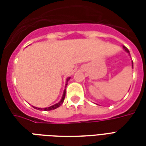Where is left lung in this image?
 <instances>
[{
  "instance_id": "left-lung-1",
  "label": "left lung",
  "mask_w": 146,
  "mask_h": 146,
  "mask_svg": "<svg viewBox=\"0 0 146 146\" xmlns=\"http://www.w3.org/2000/svg\"><path fill=\"white\" fill-rule=\"evenodd\" d=\"M123 49H124V51H125L127 53H128V54L130 55V51H129L128 49L126 48V47H124V46H123ZM132 68H133V61H132Z\"/></svg>"
}]
</instances>
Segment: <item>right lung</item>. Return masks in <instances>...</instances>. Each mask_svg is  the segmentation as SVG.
Masks as SVG:
<instances>
[{"mask_svg": "<svg viewBox=\"0 0 146 146\" xmlns=\"http://www.w3.org/2000/svg\"><path fill=\"white\" fill-rule=\"evenodd\" d=\"M70 77H68L66 80V86H65V88H66V85H67V83L68 81L70 80ZM65 96H66V89L64 90L63 92V95H62V97L61 98V100L58 103L56 104L53 105V106H49V107H47V108H37V107H35V106H33L34 109H36V110H44V111H49V110H55V109H57L58 107H59L64 102V99H65Z\"/></svg>", "mask_w": 146, "mask_h": 146, "instance_id": "add662e5", "label": "right lung"}]
</instances>
